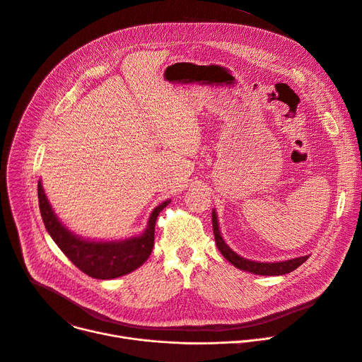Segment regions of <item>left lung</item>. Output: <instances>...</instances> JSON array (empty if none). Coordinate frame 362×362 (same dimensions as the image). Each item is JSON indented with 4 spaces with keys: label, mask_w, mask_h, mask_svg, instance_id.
I'll return each instance as SVG.
<instances>
[{
    "label": "left lung",
    "mask_w": 362,
    "mask_h": 362,
    "mask_svg": "<svg viewBox=\"0 0 362 362\" xmlns=\"http://www.w3.org/2000/svg\"><path fill=\"white\" fill-rule=\"evenodd\" d=\"M212 228H214V237H215V243L218 250L221 252V255L231 263L234 264L235 268L242 269V271H247L256 275H285L290 274L294 269H297L300 264H303L308 256H303V257H296L291 260H285V262H276V263H262V262H253V260H247L245 257H240L237 253H234L226 243L221 237V233L218 230V221H216V215L215 211H212Z\"/></svg>",
    "instance_id": "8db88e82"
}]
</instances>
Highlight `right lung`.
I'll use <instances>...</instances> for the list:
<instances>
[{"instance_id": "obj_1", "label": "right lung", "mask_w": 362, "mask_h": 362, "mask_svg": "<svg viewBox=\"0 0 362 362\" xmlns=\"http://www.w3.org/2000/svg\"><path fill=\"white\" fill-rule=\"evenodd\" d=\"M37 197L43 224L54 242L81 272L95 279H113L127 275L148 259L154 246L156 220L168 204V201H165L153 211L148 227L142 235L125 240V242L95 243L76 237L59 223L45 197L40 182L37 183Z\"/></svg>"}]
</instances>
